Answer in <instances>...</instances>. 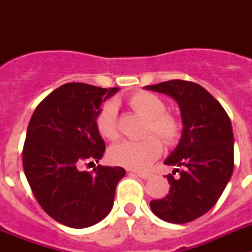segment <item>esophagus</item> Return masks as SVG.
Wrapping results in <instances>:
<instances>
[{"instance_id": "obj_1", "label": "esophagus", "mask_w": 252, "mask_h": 252, "mask_svg": "<svg viewBox=\"0 0 252 252\" xmlns=\"http://www.w3.org/2000/svg\"><path fill=\"white\" fill-rule=\"evenodd\" d=\"M132 174L137 175V177L142 178V179H148V178H150V173H144V171H133Z\"/></svg>"}]
</instances>
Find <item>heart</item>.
<instances>
[{
	"label": "heart",
	"instance_id": "1",
	"mask_svg": "<svg viewBox=\"0 0 252 252\" xmlns=\"http://www.w3.org/2000/svg\"><path fill=\"white\" fill-rule=\"evenodd\" d=\"M127 104L133 112L146 119L144 128L145 136L157 134L168 146L174 145L178 141L182 132V124L177 116L165 112V103L159 95L140 91L128 97ZM95 127L103 139L110 141L119 139V119L115 104L107 103L98 111ZM157 138L148 137L139 141H124L113 146L110 150L111 161L132 170L149 168L162 151L160 139Z\"/></svg>",
	"mask_w": 252,
	"mask_h": 252
}]
</instances>
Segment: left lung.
<instances>
[{"instance_id": "obj_1", "label": "left lung", "mask_w": 252, "mask_h": 252, "mask_svg": "<svg viewBox=\"0 0 252 252\" xmlns=\"http://www.w3.org/2000/svg\"><path fill=\"white\" fill-rule=\"evenodd\" d=\"M146 90L165 93L178 102L183 133L164 161L177 166L179 178L168 174L170 190L150 208L162 221L187 223L212 208L223 193L233 171V132L221 103L203 87L188 81L162 82Z\"/></svg>"}]
</instances>
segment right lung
<instances>
[{
	"instance_id": "right-lung-1",
	"label": "right lung",
	"mask_w": 252,
	"mask_h": 252,
	"mask_svg": "<svg viewBox=\"0 0 252 252\" xmlns=\"http://www.w3.org/2000/svg\"><path fill=\"white\" fill-rule=\"evenodd\" d=\"M116 92L119 88L66 83L40 102L31 116L22 150L24 171L41 208L59 223L84 228L112 209L125 169L98 165L86 171L82 165L103 157L106 145L95 117Z\"/></svg>"
}]
</instances>
